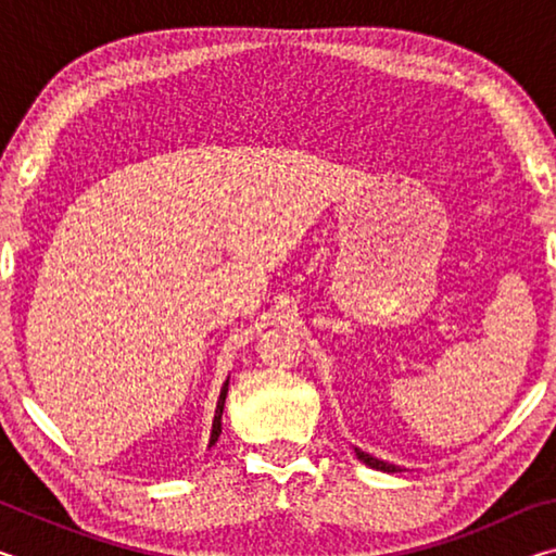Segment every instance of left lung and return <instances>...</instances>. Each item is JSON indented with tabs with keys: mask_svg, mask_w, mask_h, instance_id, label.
<instances>
[{
	"mask_svg": "<svg viewBox=\"0 0 556 556\" xmlns=\"http://www.w3.org/2000/svg\"><path fill=\"white\" fill-rule=\"evenodd\" d=\"M355 456L361 458L365 466H370V468H378V470H384V473H397V470H400V466L388 464V460H380V458H375V456H370V454H365V451H361V448H355Z\"/></svg>",
	"mask_w": 556,
	"mask_h": 556,
	"instance_id": "1",
	"label": "left lung"
}]
</instances>
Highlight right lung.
Listing matches in <instances>:
<instances>
[{
  "mask_svg": "<svg viewBox=\"0 0 556 556\" xmlns=\"http://www.w3.org/2000/svg\"><path fill=\"white\" fill-rule=\"evenodd\" d=\"M225 397H228V380H225L223 390H220V400H218V407H215V417H213V431H211V444L213 446L215 441H218L220 431H223V407H225Z\"/></svg>",
  "mask_w": 556,
  "mask_h": 556,
  "instance_id": "add662e5",
  "label": "right lung"
}]
</instances>
